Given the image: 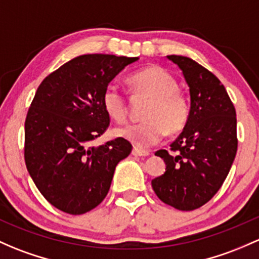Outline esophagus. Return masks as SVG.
Masks as SVG:
<instances>
[{"label": "esophagus", "mask_w": 259, "mask_h": 259, "mask_svg": "<svg viewBox=\"0 0 259 259\" xmlns=\"http://www.w3.org/2000/svg\"><path fill=\"white\" fill-rule=\"evenodd\" d=\"M134 156H149L150 155V151H145V150H140V149H133V152H132Z\"/></svg>", "instance_id": "esophagus-1"}]
</instances>
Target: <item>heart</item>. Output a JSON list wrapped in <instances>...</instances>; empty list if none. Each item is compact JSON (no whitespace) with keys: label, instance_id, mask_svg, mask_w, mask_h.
Returning a JSON list of instances; mask_svg holds the SVG:
<instances>
[{"label":"heart","instance_id":"1","mask_svg":"<svg viewBox=\"0 0 259 259\" xmlns=\"http://www.w3.org/2000/svg\"><path fill=\"white\" fill-rule=\"evenodd\" d=\"M129 84L139 97L150 98L144 118L138 124L116 127L115 135L132 141L137 148H150L167 134L178 133L189 119L186 98L178 91L175 78L157 65L144 68L129 78ZM103 108L109 118L120 122L127 115V104L120 89L109 84L102 98Z\"/></svg>","mask_w":259,"mask_h":259}]
</instances>
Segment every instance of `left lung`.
<instances>
[{
    "label": "left lung",
    "mask_w": 259,
    "mask_h": 259,
    "mask_svg": "<svg viewBox=\"0 0 259 259\" xmlns=\"http://www.w3.org/2000/svg\"><path fill=\"white\" fill-rule=\"evenodd\" d=\"M181 69L190 88L189 119L171 151L159 150L164 175L151 186L157 197L181 211L208 202L221 189L237 152L236 109L225 87L209 70L182 56H167Z\"/></svg>",
    "instance_id": "left-lung-1"
}]
</instances>
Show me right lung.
Masks as SVG:
<instances>
[{"label":"right lung","instance_id":"right-lung-1","mask_svg":"<svg viewBox=\"0 0 259 259\" xmlns=\"http://www.w3.org/2000/svg\"><path fill=\"white\" fill-rule=\"evenodd\" d=\"M138 57L84 54L64 63L38 87L24 122V161L46 200L69 214H81L105 198L116 165L132 144L116 138L91 143L109 126L105 88Z\"/></svg>","mask_w":259,"mask_h":259}]
</instances>
